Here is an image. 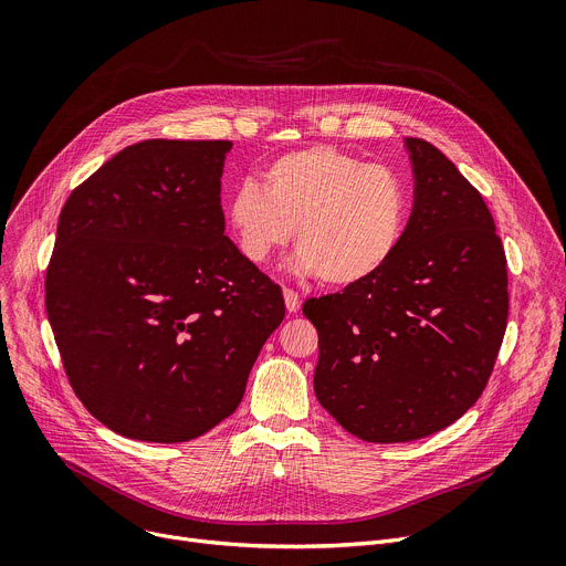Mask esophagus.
Masks as SVG:
<instances>
[{
    "label": "esophagus",
    "instance_id": "1",
    "mask_svg": "<svg viewBox=\"0 0 566 566\" xmlns=\"http://www.w3.org/2000/svg\"><path fill=\"white\" fill-rule=\"evenodd\" d=\"M284 304H286V311H289V313H297L300 306H302L300 293L293 291V289H284Z\"/></svg>",
    "mask_w": 566,
    "mask_h": 566
}]
</instances>
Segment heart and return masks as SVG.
<instances>
[{
  "label": "heart",
  "instance_id": "obj_1",
  "mask_svg": "<svg viewBox=\"0 0 566 566\" xmlns=\"http://www.w3.org/2000/svg\"><path fill=\"white\" fill-rule=\"evenodd\" d=\"M226 219L249 262L264 264L295 234L300 273L352 289L374 280L396 255L408 192L387 168L334 147H306L271 160L264 188L241 181Z\"/></svg>",
  "mask_w": 566,
  "mask_h": 566
}]
</instances>
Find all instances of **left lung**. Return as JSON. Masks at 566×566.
I'll list each match as a JSON object with an SVG mask.
<instances>
[{"label":"left lung","mask_w":566,"mask_h":566,"mask_svg":"<svg viewBox=\"0 0 566 566\" xmlns=\"http://www.w3.org/2000/svg\"><path fill=\"white\" fill-rule=\"evenodd\" d=\"M415 206L391 262L369 282L304 302L317 329L313 389L369 443L434 434L486 387L509 317L493 214L452 160L406 138Z\"/></svg>","instance_id":"left-lung-1"}]
</instances>
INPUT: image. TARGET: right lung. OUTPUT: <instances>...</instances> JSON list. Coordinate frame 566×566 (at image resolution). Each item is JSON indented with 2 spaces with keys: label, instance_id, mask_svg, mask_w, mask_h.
I'll list each match as a JSON object with an SVG mask.
<instances>
[{
  "label": "right lung",
  "instance_id": "right-lung-1",
  "mask_svg": "<svg viewBox=\"0 0 566 566\" xmlns=\"http://www.w3.org/2000/svg\"><path fill=\"white\" fill-rule=\"evenodd\" d=\"M230 140L120 149L66 199L46 313L75 396L109 430L197 439L230 417L282 289L223 234Z\"/></svg>",
  "mask_w": 566,
  "mask_h": 566
}]
</instances>
